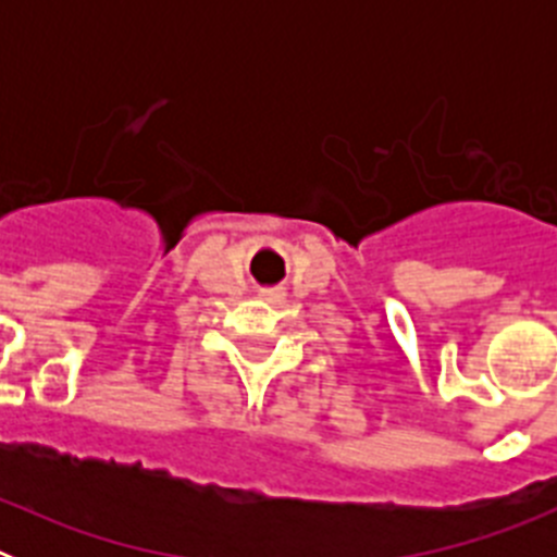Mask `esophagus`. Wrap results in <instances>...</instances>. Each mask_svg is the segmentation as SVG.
Wrapping results in <instances>:
<instances>
[{"label": "esophagus", "instance_id": "obj_1", "mask_svg": "<svg viewBox=\"0 0 557 557\" xmlns=\"http://www.w3.org/2000/svg\"><path fill=\"white\" fill-rule=\"evenodd\" d=\"M264 298V301H278V298H282V289H262V293H259Z\"/></svg>", "mask_w": 557, "mask_h": 557}]
</instances>
